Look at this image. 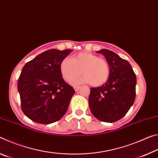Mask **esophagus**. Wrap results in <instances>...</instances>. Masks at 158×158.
<instances>
[{
	"label": "esophagus",
	"instance_id": "34e87169",
	"mask_svg": "<svg viewBox=\"0 0 158 158\" xmlns=\"http://www.w3.org/2000/svg\"><path fill=\"white\" fill-rule=\"evenodd\" d=\"M74 90H75V91H78L80 89V86H74Z\"/></svg>",
	"mask_w": 158,
	"mask_h": 158
}]
</instances>
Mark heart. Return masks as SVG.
<instances>
[{
	"label": "heart",
	"mask_w": 158,
	"mask_h": 158,
	"mask_svg": "<svg viewBox=\"0 0 158 158\" xmlns=\"http://www.w3.org/2000/svg\"><path fill=\"white\" fill-rule=\"evenodd\" d=\"M60 69L66 81H73L81 73L84 76L74 83L76 84L90 83L95 87L105 84L111 73L110 65L105 58L89 52H80L74 55L73 58H63L60 64Z\"/></svg>",
	"instance_id": "obj_1"
}]
</instances>
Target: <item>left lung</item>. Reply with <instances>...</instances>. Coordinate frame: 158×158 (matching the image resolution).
Segmentation results:
<instances>
[{"label": "left lung", "mask_w": 158, "mask_h": 158, "mask_svg": "<svg viewBox=\"0 0 158 158\" xmlns=\"http://www.w3.org/2000/svg\"><path fill=\"white\" fill-rule=\"evenodd\" d=\"M110 65V77L105 84L90 88V109L96 118L114 123L122 118L134 104L137 77L127 60L108 49L99 52Z\"/></svg>", "instance_id": "1"}]
</instances>
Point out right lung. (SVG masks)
Segmentation results:
<instances>
[{"instance_id":"add662e5","label":"right lung","mask_w":158,"mask_h":158,"mask_svg":"<svg viewBox=\"0 0 158 158\" xmlns=\"http://www.w3.org/2000/svg\"><path fill=\"white\" fill-rule=\"evenodd\" d=\"M72 51L47 50L23 66L17 84L21 108L33 121L52 123L68 110L75 90L62 78L60 64Z\"/></svg>"}]
</instances>
